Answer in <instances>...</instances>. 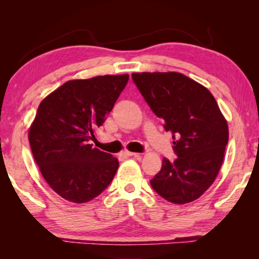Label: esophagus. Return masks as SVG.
Segmentation results:
<instances>
[{
  "mask_svg": "<svg viewBox=\"0 0 259 259\" xmlns=\"http://www.w3.org/2000/svg\"><path fill=\"white\" fill-rule=\"evenodd\" d=\"M123 155H125V156H135V157L139 156L138 153H134V152H129V151H124Z\"/></svg>",
  "mask_w": 259,
  "mask_h": 259,
  "instance_id": "obj_1",
  "label": "esophagus"
}]
</instances>
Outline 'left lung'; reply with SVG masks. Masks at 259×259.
I'll list each match as a JSON object with an SVG mask.
<instances>
[{"mask_svg":"<svg viewBox=\"0 0 259 259\" xmlns=\"http://www.w3.org/2000/svg\"><path fill=\"white\" fill-rule=\"evenodd\" d=\"M133 81L165 131L172 135L174 161L163 157L151 186L169 202L183 204L211 186L224 160L229 126L211 93L176 72L133 73Z\"/></svg>","mask_w":259,"mask_h":259,"instance_id":"obj_1","label":"left lung"}]
</instances>
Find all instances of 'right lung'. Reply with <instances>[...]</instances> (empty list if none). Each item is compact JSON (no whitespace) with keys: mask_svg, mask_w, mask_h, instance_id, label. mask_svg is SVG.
<instances>
[{"mask_svg":"<svg viewBox=\"0 0 259 259\" xmlns=\"http://www.w3.org/2000/svg\"><path fill=\"white\" fill-rule=\"evenodd\" d=\"M129 80L123 75L72 80L42 100L28 140L43 178L57 194L84 203L106 190L119 161L90 140Z\"/></svg>","mask_w":259,"mask_h":259,"instance_id":"obj_1","label":"right lung"}]
</instances>
